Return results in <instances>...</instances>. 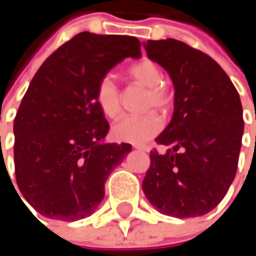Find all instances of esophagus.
Masks as SVG:
<instances>
[{"label":"esophagus","instance_id":"esophagus-1","mask_svg":"<svg viewBox=\"0 0 256 256\" xmlns=\"http://www.w3.org/2000/svg\"><path fill=\"white\" fill-rule=\"evenodd\" d=\"M134 148L136 150H140V151H150V148L145 146V145H134Z\"/></svg>","mask_w":256,"mask_h":256}]
</instances>
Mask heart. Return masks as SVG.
Here are the masks:
<instances>
[{"mask_svg":"<svg viewBox=\"0 0 256 256\" xmlns=\"http://www.w3.org/2000/svg\"><path fill=\"white\" fill-rule=\"evenodd\" d=\"M128 74L134 82L146 87L144 100L145 108L154 106L157 110L166 111L172 105V92L163 82V71L156 62L144 59L132 65ZM94 100L100 112L108 118H116L122 111L120 90L116 81L108 76L99 80L94 90ZM162 118L154 111L145 112L142 116H126L112 126V136L122 142L140 145L154 138L162 130Z\"/></svg>","mask_w":256,"mask_h":256,"instance_id":"b5f03b06","label":"heart"}]
</instances>
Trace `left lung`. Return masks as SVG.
Segmentation results:
<instances>
[{
  "instance_id": "8db88e82",
  "label": "left lung",
  "mask_w": 256,
  "mask_h": 256,
  "mask_svg": "<svg viewBox=\"0 0 256 256\" xmlns=\"http://www.w3.org/2000/svg\"><path fill=\"white\" fill-rule=\"evenodd\" d=\"M144 47L172 78L175 104L170 123L156 139L172 150L150 152L142 190L163 215H206L236 176L244 128L240 96L206 53L174 38L148 40Z\"/></svg>"
}]
</instances>
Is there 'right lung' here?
I'll return each mask as SVG.
<instances>
[{
  "label": "right lung",
  "instance_id": "add662e5",
  "mask_svg": "<svg viewBox=\"0 0 256 256\" xmlns=\"http://www.w3.org/2000/svg\"><path fill=\"white\" fill-rule=\"evenodd\" d=\"M126 58H140L136 36L80 32L32 78L13 126L14 172L40 215L59 221L92 215L110 174L132 151L130 144L105 142L110 124L94 100L99 80Z\"/></svg>",
  "mask_w": 256,
  "mask_h": 256
}]
</instances>
